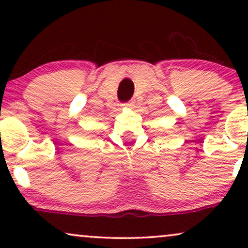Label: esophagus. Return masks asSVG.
<instances>
[{
  "label": "esophagus",
  "instance_id": "34e87169",
  "mask_svg": "<svg viewBox=\"0 0 248 248\" xmlns=\"http://www.w3.org/2000/svg\"><path fill=\"white\" fill-rule=\"evenodd\" d=\"M122 106H126V107H132V106H133V101L130 100V101L126 102V104H122Z\"/></svg>",
  "mask_w": 248,
  "mask_h": 248
}]
</instances>
